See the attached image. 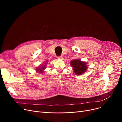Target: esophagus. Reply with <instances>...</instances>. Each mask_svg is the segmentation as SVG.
<instances>
[{
    "label": "esophagus",
    "mask_w": 122,
    "mask_h": 122,
    "mask_svg": "<svg viewBox=\"0 0 122 122\" xmlns=\"http://www.w3.org/2000/svg\"><path fill=\"white\" fill-rule=\"evenodd\" d=\"M57 58L58 59H61L62 58V56H58L57 57Z\"/></svg>",
    "instance_id": "34e87169"
}]
</instances>
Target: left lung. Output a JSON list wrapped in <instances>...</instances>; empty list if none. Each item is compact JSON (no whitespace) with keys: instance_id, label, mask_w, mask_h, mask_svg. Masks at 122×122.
<instances>
[{"instance_id":"obj_1","label":"left lung","mask_w":122,"mask_h":122,"mask_svg":"<svg viewBox=\"0 0 122 122\" xmlns=\"http://www.w3.org/2000/svg\"><path fill=\"white\" fill-rule=\"evenodd\" d=\"M71 65L73 67L75 73L77 75H80L85 73L87 68L86 63L80 60L75 59L72 61Z\"/></svg>"}]
</instances>
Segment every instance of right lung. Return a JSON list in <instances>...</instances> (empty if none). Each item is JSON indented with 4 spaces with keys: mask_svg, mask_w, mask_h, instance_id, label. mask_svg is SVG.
Segmentation results:
<instances>
[{
    "mask_svg": "<svg viewBox=\"0 0 122 122\" xmlns=\"http://www.w3.org/2000/svg\"><path fill=\"white\" fill-rule=\"evenodd\" d=\"M45 65H42L41 67V68H37L36 69V71H37V72H38L39 73H42V71H43V70H44L45 69V67H44Z\"/></svg>",
    "mask_w": 122,
    "mask_h": 122,
    "instance_id": "right-lung-1",
    "label": "right lung"
}]
</instances>
